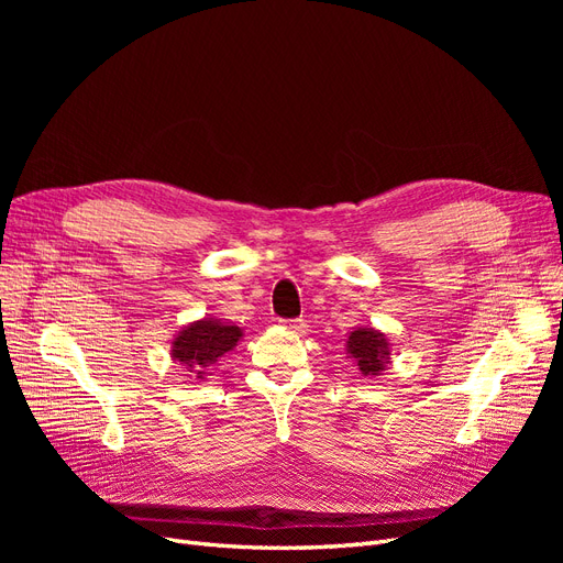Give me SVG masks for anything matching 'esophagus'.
I'll return each instance as SVG.
<instances>
[{"label":"esophagus","mask_w":563,"mask_h":563,"mask_svg":"<svg viewBox=\"0 0 563 563\" xmlns=\"http://www.w3.org/2000/svg\"><path fill=\"white\" fill-rule=\"evenodd\" d=\"M305 327H308V323H305L302 319H291V321H284V329H288L291 333H302L305 331Z\"/></svg>","instance_id":"obj_1"}]
</instances>
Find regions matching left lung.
<instances>
[{
    "mask_svg": "<svg viewBox=\"0 0 563 563\" xmlns=\"http://www.w3.org/2000/svg\"><path fill=\"white\" fill-rule=\"evenodd\" d=\"M345 352L364 378L383 376L391 364V343L383 331L373 327L352 329L345 340Z\"/></svg>",
    "mask_w": 563,
    "mask_h": 563,
    "instance_id": "8db88e82",
    "label": "left lung"
}]
</instances>
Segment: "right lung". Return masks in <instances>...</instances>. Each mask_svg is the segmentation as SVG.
<instances>
[{"instance_id":"right-lung-1","label":"right lung","mask_w":563,"mask_h":563,"mask_svg":"<svg viewBox=\"0 0 563 563\" xmlns=\"http://www.w3.org/2000/svg\"><path fill=\"white\" fill-rule=\"evenodd\" d=\"M244 338V329L232 321L211 314L190 321L172 340V360L180 368L195 373V380H203L207 371L216 368L220 356L232 352Z\"/></svg>"}]
</instances>
